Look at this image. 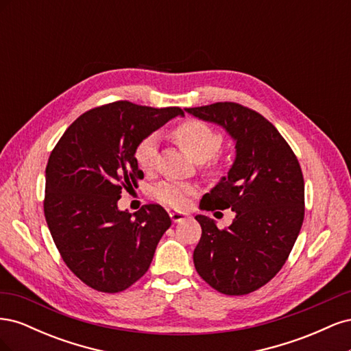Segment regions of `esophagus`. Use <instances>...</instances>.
I'll return each instance as SVG.
<instances>
[{"label": "esophagus", "mask_w": 351, "mask_h": 351, "mask_svg": "<svg viewBox=\"0 0 351 351\" xmlns=\"http://www.w3.org/2000/svg\"><path fill=\"white\" fill-rule=\"evenodd\" d=\"M169 217H171V219L174 222H182L187 218V214H184V212H178V210H173L169 212Z\"/></svg>", "instance_id": "obj_1"}]
</instances>
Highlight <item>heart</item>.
<instances>
[{"mask_svg":"<svg viewBox=\"0 0 351 351\" xmlns=\"http://www.w3.org/2000/svg\"><path fill=\"white\" fill-rule=\"evenodd\" d=\"M173 137L182 145L196 162H206L218 156L222 143V134L214 127L200 120H186L173 130ZM158 155L156 134H147L134 147V161L143 171H151ZM197 193V189L189 183H178L167 180L152 190V197L159 204L174 209L187 206L190 197Z\"/></svg>","mask_w":351,"mask_h":351,"instance_id":"heart-1","label":"heart"}]
</instances>
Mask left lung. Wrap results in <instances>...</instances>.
<instances>
[{
	"instance_id": "obj_1",
	"label": "left lung",
	"mask_w": 351,
	"mask_h": 351,
	"mask_svg": "<svg viewBox=\"0 0 351 351\" xmlns=\"http://www.w3.org/2000/svg\"><path fill=\"white\" fill-rule=\"evenodd\" d=\"M197 119L224 127L236 141L228 177L206 193L200 208L231 209L236 218L219 230L196 215L202 236L193 252L197 274L212 289L243 295L280 272L304 218V180L297 156L263 115L237 102L186 108Z\"/></svg>"
}]
</instances>
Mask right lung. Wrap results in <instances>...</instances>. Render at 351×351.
<instances>
[{
	"label": "right lung",
	"mask_w": 351,
	"mask_h": 351,
	"mask_svg": "<svg viewBox=\"0 0 351 351\" xmlns=\"http://www.w3.org/2000/svg\"><path fill=\"white\" fill-rule=\"evenodd\" d=\"M177 115L182 108L105 104L71 123L49 155L47 224L69 269L93 290L120 293L141 280L171 226L161 205L130 214L117 202L143 178L136 145Z\"/></svg>",
	"instance_id": "add662e5"
}]
</instances>
